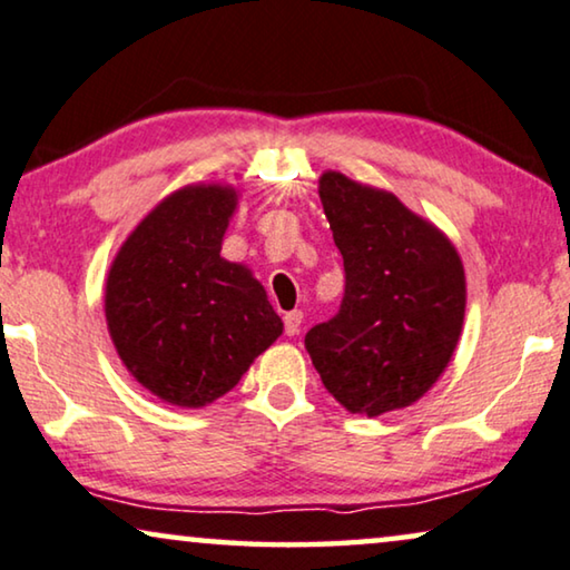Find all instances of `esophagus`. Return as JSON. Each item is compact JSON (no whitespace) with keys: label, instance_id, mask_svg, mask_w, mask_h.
I'll return each instance as SVG.
<instances>
[{"label":"esophagus","instance_id":"1","mask_svg":"<svg viewBox=\"0 0 570 570\" xmlns=\"http://www.w3.org/2000/svg\"><path fill=\"white\" fill-rule=\"evenodd\" d=\"M302 320H304V314H302L299 309L286 312V314H284V333H286V335H296V333H299Z\"/></svg>","mask_w":570,"mask_h":570}]
</instances>
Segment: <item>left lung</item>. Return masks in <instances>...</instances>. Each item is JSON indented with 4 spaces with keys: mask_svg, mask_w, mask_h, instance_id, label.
Instances as JSON below:
<instances>
[{
    "mask_svg": "<svg viewBox=\"0 0 570 570\" xmlns=\"http://www.w3.org/2000/svg\"><path fill=\"white\" fill-rule=\"evenodd\" d=\"M320 199L345 266L333 320L304 345L347 412L379 417L417 402L461 337L465 274L453 243L394 194L327 171Z\"/></svg>",
    "mask_w": 570,
    "mask_h": 570,
    "instance_id": "1",
    "label": "left lung"
}]
</instances>
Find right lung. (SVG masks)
Segmentation results:
<instances>
[{
	"label": "right lung",
	"instance_id": "right-lung-1",
	"mask_svg": "<svg viewBox=\"0 0 570 570\" xmlns=\"http://www.w3.org/2000/svg\"><path fill=\"white\" fill-rule=\"evenodd\" d=\"M235 207L233 186H184L109 266L105 314L117 355L140 386L184 410L230 392L284 330L250 271L219 256Z\"/></svg>",
	"mask_w": 570,
	"mask_h": 570
}]
</instances>
